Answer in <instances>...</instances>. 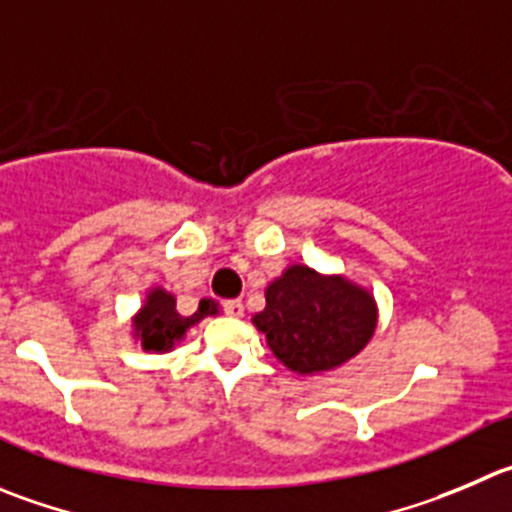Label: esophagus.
Wrapping results in <instances>:
<instances>
[{"label":"esophagus","instance_id":"1","mask_svg":"<svg viewBox=\"0 0 512 512\" xmlns=\"http://www.w3.org/2000/svg\"><path fill=\"white\" fill-rule=\"evenodd\" d=\"M223 311H226L228 316H243V304L238 299H228V301H223Z\"/></svg>","mask_w":512,"mask_h":512}]
</instances>
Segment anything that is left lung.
Wrapping results in <instances>:
<instances>
[{
    "mask_svg": "<svg viewBox=\"0 0 512 512\" xmlns=\"http://www.w3.org/2000/svg\"><path fill=\"white\" fill-rule=\"evenodd\" d=\"M279 362L299 374L334 369L357 357L377 326L374 299L342 276L291 266L266 289L253 316Z\"/></svg>",
    "mask_w": 512,
    "mask_h": 512,
    "instance_id": "8db88e82",
    "label": "left lung"
}]
</instances>
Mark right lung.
<instances>
[{"label": "right lung", "instance_id": "add662e5", "mask_svg": "<svg viewBox=\"0 0 512 512\" xmlns=\"http://www.w3.org/2000/svg\"><path fill=\"white\" fill-rule=\"evenodd\" d=\"M218 314L216 301L203 299L198 304L196 314L183 316L175 309V299L163 289L150 291L148 304L140 309L138 319H135V329H138L140 339H143V347L148 352H168L173 349V344L178 339H183L186 329H191L193 324L203 319V316Z\"/></svg>", "mask_w": 512, "mask_h": 512}]
</instances>
